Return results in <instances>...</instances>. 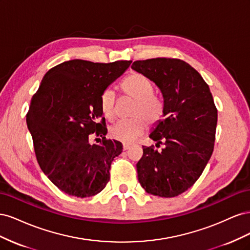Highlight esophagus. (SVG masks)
Returning <instances> with one entry per match:
<instances>
[{
    "mask_svg": "<svg viewBox=\"0 0 250 250\" xmlns=\"http://www.w3.org/2000/svg\"><path fill=\"white\" fill-rule=\"evenodd\" d=\"M130 146H131V144L124 143V144H123V149H124V150H127V149L130 148Z\"/></svg>",
    "mask_w": 250,
    "mask_h": 250,
    "instance_id": "esophagus-1",
    "label": "esophagus"
}]
</instances>
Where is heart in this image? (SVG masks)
<instances>
[{
	"label": "heart",
	"mask_w": 250,
	"mask_h": 250,
	"mask_svg": "<svg viewBox=\"0 0 250 250\" xmlns=\"http://www.w3.org/2000/svg\"><path fill=\"white\" fill-rule=\"evenodd\" d=\"M122 93L134 99L129 110V119L121 120L113 124L110 137L120 142L128 143L139 138L146 130L147 125H154L163 117L164 103L160 96L153 93V83L145 74L132 72L120 84ZM100 107L105 118H115L116 95L110 88L104 89L100 96Z\"/></svg>",
	"instance_id": "obj_1"
}]
</instances>
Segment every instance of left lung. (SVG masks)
Here are the masks:
<instances>
[{
	"mask_svg": "<svg viewBox=\"0 0 250 250\" xmlns=\"http://www.w3.org/2000/svg\"><path fill=\"white\" fill-rule=\"evenodd\" d=\"M133 70L145 74L164 97V119L149 137L156 147L143 146L138 178L146 192L171 198L191 188L213 153L217 108L208 83L178 58L137 60Z\"/></svg>",
	"mask_w": 250,
	"mask_h": 250,
	"instance_id": "left-lung-1",
	"label": "left lung"
}]
</instances>
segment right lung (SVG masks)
I'll return each mask as SVG.
<instances>
[{"instance_id": "1", "label": "right lung", "mask_w": 250, "mask_h": 250, "mask_svg": "<svg viewBox=\"0 0 250 250\" xmlns=\"http://www.w3.org/2000/svg\"><path fill=\"white\" fill-rule=\"evenodd\" d=\"M130 63L69 60L49 70L32 96L26 121L36 160L64 193L90 197L108 183L111 163L123 146L105 138L100 96Z\"/></svg>"}]
</instances>
